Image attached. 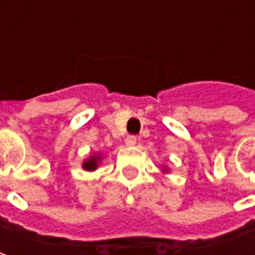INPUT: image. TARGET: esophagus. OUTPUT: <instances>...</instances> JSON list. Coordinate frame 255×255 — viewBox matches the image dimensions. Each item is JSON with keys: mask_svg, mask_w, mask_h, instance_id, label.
<instances>
[{"mask_svg": "<svg viewBox=\"0 0 255 255\" xmlns=\"http://www.w3.org/2000/svg\"><path fill=\"white\" fill-rule=\"evenodd\" d=\"M136 142H137V137L133 136V134H129V136L126 137V144H128V146H134Z\"/></svg>", "mask_w": 255, "mask_h": 255, "instance_id": "1", "label": "esophagus"}]
</instances>
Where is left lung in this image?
<instances>
[{"mask_svg":"<svg viewBox=\"0 0 255 255\" xmlns=\"http://www.w3.org/2000/svg\"><path fill=\"white\" fill-rule=\"evenodd\" d=\"M163 170H164V171H167V169H166V167H164V169H163Z\"/></svg>","mask_w":255,"mask_h":255,"instance_id":"left-lung-1","label":"left lung"}]
</instances>
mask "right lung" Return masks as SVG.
<instances>
[{
  "label": "right lung",
  "mask_w": 255,
  "mask_h": 255,
  "mask_svg": "<svg viewBox=\"0 0 255 255\" xmlns=\"http://www.w3.org/2000/svg\"><path fill=\"white\" fill-rule=\"evenodd\" d=\"M102 160V156L101 154H95V156H91L89 159H86L82 164V167H84L85 170L88 171H92L95 170L98 166H99V162Z\"/></svg>",
  "instance_id": "1"
}]
</instances>
